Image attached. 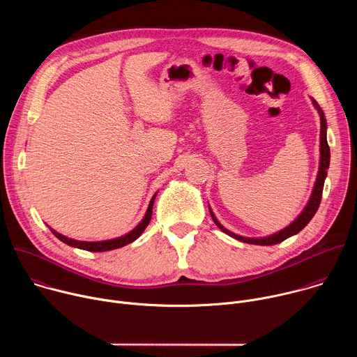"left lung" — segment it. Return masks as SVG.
<instances>
[{
  "label": "left lung",
  "instance_id": "8db88e82",
  "mask_svg": "<svg viewBox=\"0 0 357 357\" xmlns=\"http://www.w3.org/2000/svg\"><path fill=\"white\" fill-rule=\"evenodd\" d=\"M312 105L314 107L318 110L319 113V119H321V145H319V151H321V157H319V171H318V175H317V181H315V185H314V189H312V193H311V197L307 203V206L303 208V211L298 215V218L287 227H284L282 230L274 233V234H270V236H266V237H244V236H238L230 230H227L225 226L220 225V222L216 219V216L213 215L211 206H209V212H211V216L213 219V222L216 223V226L226 234H229L230 237L236 238V240H240L243 243H248V244H259V245H273V244H278L281 241H284L285 238L299 233L305 226H307L311 219L315 216L318 208H319V203H321V199H322V190H324V183H325V179H326V175H328V168H329V162H331V149H329V145H328V139H326V119H325V114L322 112V109L319 107V105L317 103V101L312 98Z\"/></svg>",
  "mask_w": 357,
  "mask_h": 357
}]
</instances>
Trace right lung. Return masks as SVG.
I'll return each mask as SVG.
<instances>
[{"label":"right lung","mask_w":357,"mask_h":357,"mask_svg":"<svg viewBox=\"0 0 357 357\" xmlns=\"http://www.w3.org/2000/svg\"><path fill=\"white\" fill-rule=\"evenodd\" d=\"M155 196L157 193L152 196V199L149 200V205H148V209L145 212V216L142 218V220L137 225L135 229H132L131 231H128L127 234L121 236V237H117V238H112V240H103V241H80V240H75V238H69L61 233H58L56 230L50 229V231H52L61 241L66 243L70 247H77L80 250H87V251H93V252H101V251H109V250H116V248H120L128 243H132L134 240H137L142 231L145 230V227L148 226L149 220H151V216H152V206H154V200H155Z\"/></svg>","instance_id":"obj_1"}]
</instances>
